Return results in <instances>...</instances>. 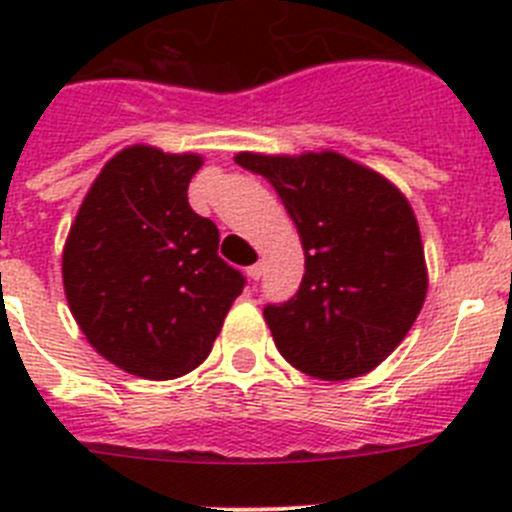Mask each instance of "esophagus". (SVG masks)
Instances as JSON below:
<instances>
[{
    "label": "esophagus",
    "instance_id": "obj_1",
    "mask_svg": "<svg viewBox=\"0 0 512 512\" xmlns=\"http://www.w3.org/2000/svg\"><path fill=\"white\" fill-rule=\"evenodd\" d=\"M246 274H248V279H251V282H259V279H261V274H264V266H261V264H253V266H248V269H246Z\"/></svg>",
    "mask_w": 512,
    "mask_h": 512
}]
</instances>
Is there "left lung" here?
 Returning a JSON list of instances; mask_svg holds the SVG:
<instances>
[{
  "instance_id": "left-lung-1",
  "label": "left lung",
  "mask_w": 512,
  "mask_h": 512,
  "mask_svg": "<svg viewBox=\"0 0 512 512\" xmlns=\"http://www.w3.org/2000/svg\"><path fill=\"white\" fill-rule=\"evenodd\" d=\"M235 164L277 189L305 251L297 295L264 307L279 354L325 382L369 374L408 336L428 292L408 197L336 151H243Z\"/></svg>"
}]
</instances>
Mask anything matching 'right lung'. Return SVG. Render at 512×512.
Listing matches in <instances>:
<instances>
[{"instance_id": "1", "label": "right lung", "mask_w": 512, "mask_h": 512, "mask_svg": "<svg viewBox=\"0 0 512 512\" xmlns=\"http://www.w3.org/2000/svg\"><path fill=\"white\" fill-rule=\"evenodd\" d=\"M197 153L122 148L89 187L63 246V292L99 356L143 379H176L207 359L241 271L189 207Z\"/></svg>"}]
</instances>
